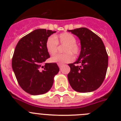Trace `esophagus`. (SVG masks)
I'll list each match as a JSON object with an SVG mask.
<instances>
[{
  "mask_svg": "<svg viewBox=\"0 0 121 121\" xmlns=\"http://www.w3.org/2000/svg\"><path fill=\"white\" fill-rule=\"evenodd\" d=\"M57 65H58L59 67V68H60V67H62V64H58Z\"/></svg>",
  "mask_w": 121,
  "mask_h": 121,
  "instance_id": "esophagus-1",
  "label": "esophagus"
}]
</instances>
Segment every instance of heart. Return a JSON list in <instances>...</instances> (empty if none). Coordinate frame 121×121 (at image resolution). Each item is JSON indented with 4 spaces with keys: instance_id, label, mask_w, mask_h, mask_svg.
Listing matches in <instances>:
<instances>
[{
    "instance_id": "1",
    "label": "heart",
    "mask_w": 121,
    "mask_h": 121,
    "mask_svg": "<svg viewBox=\"0 0 121 121\" xmlns=\"http://www.w3.org/2000/svg\"><path fill=\"white\" fill-rule=\"evenodd\" d=\"M76 39L73 35L68 33L60 34L58 36H51L46 42V48L49 54L54 55L58 50V43L65 45L64 48V54H59L51 58V61L58 64L68 63L73 60V54L77 56L79 53V48L76 44Z\"/></svg>"
}]
</instances>
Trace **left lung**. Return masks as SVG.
<instances>
[{"instance_id":"left-lung-1","label":"left lung","mask_w":121,"mask_h":121,"mask_svg":"<svg viewBox=\"0 0 121 121\" xmlns=\"http://www.w3.org/2000/svg\"><path fill=\"white\" fill-rule=\"evenodd\" d=\"M68 31L79 37L81 45L78 60L68 64V82L78 92L93 91L102 85L107 70L108 58L104 44L98 35L86 28Z\"/></svg>"}]
</instances>
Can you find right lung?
<instances>
[{"mask_svg": "<svg viewBox=\"0 0 121 121\" xmlns=\"http://www.w3.org/2000/svg\"><path fill=\"white\" fill-rule=\"evenodd\" d=\"M56 33L37 29L19 40L12 59V68L19 85L31 95L48 92L59 68L56 63L44 62L50 57L46 42Z\"/></svg>", "mask_w": 121, "mask_h": 121, "instance_id": "1", "label": "right lung"}]
</instances>
